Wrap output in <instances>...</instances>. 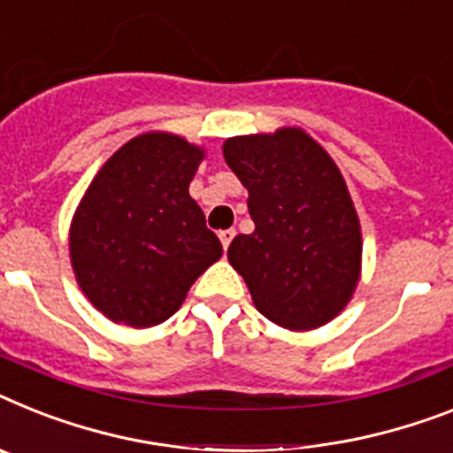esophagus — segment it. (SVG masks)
<instances>
[{
	"label": "esophagus",
	"instance_id": "34e87169",
	"mask_svg": "<svg viewBox=\"0 0 453 453\" xmlns=\"http://www.w3.org/2000/svg\"><path fill=\"white\" fill-rule=\"evenodd\" d=\"M234 234H237V233H234L233 227H230V230H220L219 239H220V244H223V249L227 250V246H230V242L234 239Z\"/></svg>",
	"mask_w": 453,
	"mask_h": 453
}]
</instances>
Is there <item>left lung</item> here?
<instances>
[{
  "mask_svg": "<svg viewBox=\"0 0 453 453\" xmlns=\"http://www.w3.org/2000/svg\"><path fill=\"white\" fill-rule=\"evenodd\" d=\"M226 163L249 188L250 234L227 260L244 276L256 309L285 329H315L352 297L362 233L348 186L320 144L299 128L223 144Z\"/></svg>",
  "mask_w": 453,
  "mask_h": 453,
  "instance_id": "8db88e82",
  "label": "left lung"
}]
</instances>
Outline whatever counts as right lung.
<instances>
[{"label": "right lung", "instance_id": "right-lung-1", "mask_svg": "<svg viewBox=\"0 0 453 453\" xmlns=\"http://www.w3.org/2000/svg\"><path fill=\"white\" fill-rule=\"evenodd\" d=\"M203 150L170 133L133 138L98 170L73 226L71 262L89 302L112 322L168 320L223 253L188 184Z\"/></svg>", "mask_w": 453, "mask_h": 453}]
</instances>
